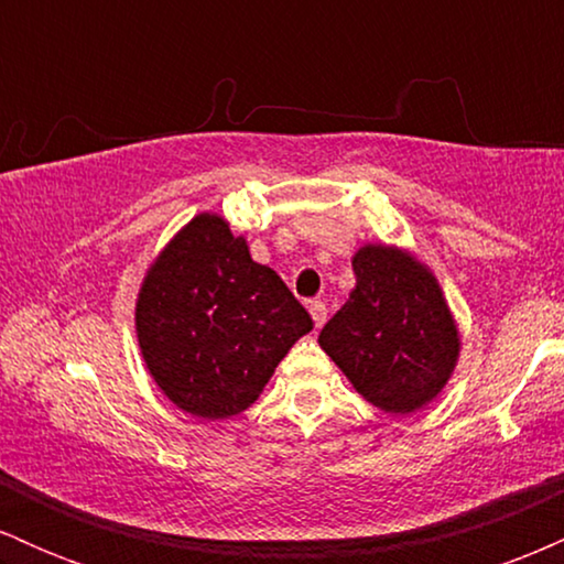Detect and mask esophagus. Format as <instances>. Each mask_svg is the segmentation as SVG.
I'll use <instances>...</instances> for the list:
<instances>
[{"label": "esophagus", "mask_w": 564, "mask_h": 564, "mask_svg": "<svg viewBox=\"0 0 564 564\" xmlns=\"http://www.w3.org/2000/svg\"><path fill=\"white\" fill-rule=\"evenodd\" d=\"M310 315H313V321H315V326H323V323H326V315H328V310H326V304L323 302H310Z\"/></svg>", "instance_id": "obj_1"}]
</instances>
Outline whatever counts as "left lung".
<instances>
[{
	"label": "left lung",
	"mask_w": 564,
	"mask_h": 564,
	"mask_svg": "<svg viewBox=\"0 0 564 564\" xmlns=\"http://www.w3.org/2000/svg\"><path fill=\"white\" fill-rule=\"evenodd\" d=\"M355 289L318 336L371 405L408 416L445 390L462 334L435 273L408 249L366 243L352 257Z\"/></svg>",
	"instance_id": "1"
}]
</instances>
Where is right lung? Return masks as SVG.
I'll use <instances>...</instances> for the list:
<instances>
[{
	"label": "right lung",
	"mask_w": 564,
	"mask_h": 564,
	"mask_svg": "<svg viewBox=\"0 0 564 564\" xmlns=\"http://www.w3.org/2000/svg\"><path fill=\"white\" fill-rule=\"evenodd\" d=\"M138 345L159 390L191 416L230 419L260 398L313 318L243 236L200 212L145 270L134 302Z\"/></svg>",
	"instance_id": "add662e5"
}]
</instances>
